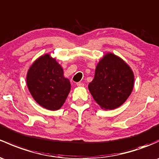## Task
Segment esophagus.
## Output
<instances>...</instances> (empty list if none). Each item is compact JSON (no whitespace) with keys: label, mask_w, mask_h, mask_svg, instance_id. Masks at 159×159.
<instances>
[{"label":"esophagus","mask_w":159,"mask_h":159,"mask_svg":"<svg viewBox=\"0 0 159 159\" xmlns=\"http://www.w3.org/2000/svg\"><path fill=\"white\" fill-rule=\"evenodd\" d=\"M76 84H77V86H78V87H83V86H84V84H83V83H81V82H78Z\"/></svg>","instance_id":"1"}]
</instances>
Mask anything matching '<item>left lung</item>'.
Returning a JSON list of instances; mask_svg holds the SVG:
<instances>
[{"label":"left lung","mask_w":159,"mask_h":159,"mask_svg":"<svg viewBox=\"0 0 159 159\" xmlns=\"http://www.w3.org/2000/svg\"><path fill=\"white\" fill-rule=\"evenodd\" d=\"M134 75L122 58L107 53L100 60L88 89L102 109L113 110L121 106L131 94Z\"/></svg>","instance_id":"8db88e82"}]
</instances>
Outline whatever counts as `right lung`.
Returning <instances> with one entry per match:
<instances>
[{
  "label": "right lung",
  "instance_id": "right-lung-1",
  "mask_svg": "<svg viewBox=\"0 0 159 159\" xmlns=\"http://www.w3.org/2000/svg\"><path fill=\"white\" fill-rule=\"evenodd\" d=\"M26 83L35 101L50 110L60 109L71 90L61 66L49 54L40 56L33 63L26 75Z\"/></svg>",
  "mask_w": 159,
  "mask_h": 159
}]
</instances>
